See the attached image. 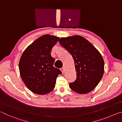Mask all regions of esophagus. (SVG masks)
Masks as SVG:
<instances>
[{
	"instance_id": "34e87169",
	"label": "esophagus",
	"mask_w": 122,
	"mask_h": 122,
	"mask_svg": "<svg viewBox=\"0 0 122 122\" xmlns=\"http://www.w3.org/2000/svg\"><path fill=\"white\" fill-rule=\"evenodd\" d=\"M60 70H61V71H62V73H64V71H65V69H64V68H63V67L61 68L60 69Z\"/></svg>"
}]
</instances>
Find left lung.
I'll list each match as a JSON object with an SVG mask.
<instances>
[{
    "label": "left lung",
    "instance_id": "left-lung-1",
    "mask_svg": "<svg viewBox=\"0 0 122 122\" xmlns=\"http://www.w3.org/2000/svg\"><path fill=\"white\" fill-rule=\"evenodd\" d=\"M59 42L73 56L77 77L69 87L78 94H86L98 85L104 73V60L100 53L83 37L62 38Z\"/></svg>",
    "mask_w": 122,
    "mask_h": 122
}]
</instances>
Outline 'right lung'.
<instances>
[{"mask_svg": "<svg viewBox=\"0 0 122 122\" xmlns=\"http://www.w3.org/2000/svg\"><path fill=\"white\" fill-rule=\"evenodd\" d=\"M59 38L49 34L40 36L27 47L20 59L19 68L22 81L35 94L45 95L54 88L60 70L53 66L51 51Z\"/></svg>", "mask_w": 122, "mask_h": 122, "instance_id": "right-lung-1", "label": "right lung"}]
</instances>
